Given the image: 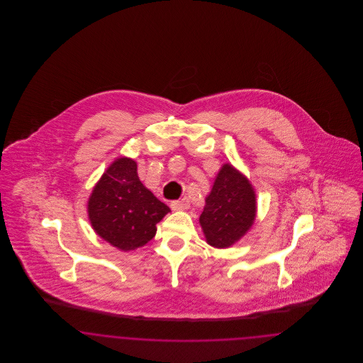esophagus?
Listing matches in <instances>:
<instances>
[{"mask_svg":"<svg viewBox=\"0 0 363 363\" xmlns=\"http://www.w3.org/2000/svg\"><path fill=\"white\" fill-rule=\"evenodd\" d=\"M189 208V201L188 199H181V200H177L172 203V209L173 211H185Z\"/></svg>","mask_w":363,"mask_h":363,"instance_id":"1","label":"esophagus"}]
</instances>
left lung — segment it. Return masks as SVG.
<instances>
[{
    "label": "left lung",
    "mask_w": 363,
    "mask_h": 363,
    "mask_svg": "<svg viewBox=\"0 0 363 363\" xmlns=\"http://www.w3.org/2000/svg\"><path fill=\"white\" fill-rule=\"evenodd\" d=\"M256 215V190L249 178L231 163H225L215 177L200 215L208 245L216 249L231 247L252 228Z\"/></svg>",
    "instance_id": "8db88e82"
}]
</instances>
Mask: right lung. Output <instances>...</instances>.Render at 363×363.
<instances>
[{"instance_id":"add662e5","label":"right lung","mask_w":363,"mask_h":363,"mask_svg":"<svg viewBox=\"0 0 363 363\" xmlns=\"http://www.w3.org/2000/svg\"><path fill=\"white\" fill-rule=\"evenodd\" d=\"M94 231L122 252L136 250L151 241L156 225L170 212L138 179V163L118 156L104 170L86 201Z\"/></svg>"}]
</instances>
